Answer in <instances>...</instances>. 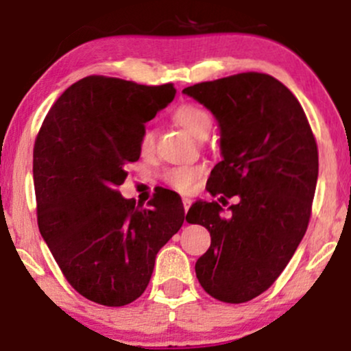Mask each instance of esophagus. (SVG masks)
I'll return each instance as SVG.
<instances>
[{"label":"esophagus","mask_w":351,"mask_h":351,"mask_svg":"<svg viewBox=\"0 0 351 351\" xmlns=\"http://www.w3.org/2000/svg\"><path fill=\"white\" fill-rule=\"evenodd\" d=\"M183 206H184V211H188L189 206H191V199L183 198Z\"/></svg>","instance_id":"esophagus-1"}]
</instances>
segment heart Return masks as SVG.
Wrapping results in <instances>:
<instances>
[{"label":"heart","mask_w":351,"mask_h":351,"mask_svg":"<svg viewBox=\"0 0 351 351\" xmlns=\"http://www.w3.org/2000/svg\"><path fill=\"white\" fill-rule=\"evenodd\" d=\"M173 119L176 123L181 125L184 130L195 135L196 138H201L203 135H208L209 128H211V115L208 114L206 108L196 104H181L173 112ZM155 147V134L150 127H145L140 134L138 138V150L142 155H150ZM201 176L199 167H189V165H183V167H175L170 170L165 171L163 180L170 184L171 188L178 189L181 193H188L189 189L195 186L196 180Z\"/></svg>","instance_id":"b5f03b06"}]
</instances>
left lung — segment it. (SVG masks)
I'll return each instance as SVG.
<instances>
[{
	"instance_id": "8db88e82",
	"label": "left lung",
	"mask_w": 351,
	"mask_h": 351,
	"mask_svg": "<svg viewBox=\"0 0 351 351\" xmlns=\"http://www.w3.org/2000/svg\"><path fill=\"white\" fill-rule=\"evenodd\" d=\"M183 92L211 110L221 128L223 160L208 191L239 198L229 219L217 201L189 208L188 223L211 234L196 277L215 299L243 304L271 287L307 231L318 176L315 136L295 95L269 74L243 72Z\"/></svg>"
}]
</instances>
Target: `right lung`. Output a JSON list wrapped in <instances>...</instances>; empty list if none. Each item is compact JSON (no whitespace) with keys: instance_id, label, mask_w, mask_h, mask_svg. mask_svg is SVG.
Masks as SVG:
<instances>
[{"instance_id":"obj_1","label":"right lung","mask_w":351,"mask_h":351,"mask_svg":"<svg viewBox=\"0 0 351 351\" xmlns=\"http://www.w3.org/2000/svg\"><path fill=\"white\" fill-rule=\"evenodd\" d=\"M173 84L142 86L88 75L56 100L34 142L38 226L80 295L122 307L150 282L155 257L183 226V203L162 188L150 208L125 199V165L140 158L145 123L175 97Z\"/></svg>"}]
</instances>
